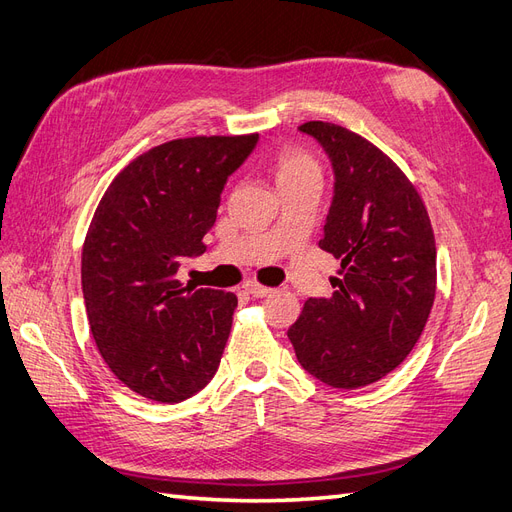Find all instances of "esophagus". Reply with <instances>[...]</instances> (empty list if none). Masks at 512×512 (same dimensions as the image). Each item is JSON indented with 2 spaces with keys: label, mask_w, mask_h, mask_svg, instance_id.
Returning <instances> with one entry per match:
<instances>
[{
  "label": "esophagus",
  "mask_w": 512,
  "mask_h": 512,
  "mask_svg": "<svg viewBox=\"0 0 512 512\" xmlns=\"http://www.w3.org/2000/svg\"><path fill=\"white\" fill-rule=\"evenodd\" d=\"M243 288H245L247 294H252V297H256V299L267 297V294L273 292L269 286H262V284H256V282H245Z\"/></svg>",
  "instance_id": "34e87169"
}]
</instances>
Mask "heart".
Returning a JSON list of instances; mask_svg holds the SVG:
<instances>
[{"label": "heart", "mask_w": 512, "mask_h": 512, "mask_svg": "<svg viewBox=\"0 0 512 512\" xmlns=\"http://www.w3.org/2000/svg\"><path fill=\"white\" fill-rule=\"evenodd\" d=\"M277 185L303 181L309 177H320V168L312 156L301 149H284L275 162Z\"/></svg>", "instance_id": "1"}]
</instances>
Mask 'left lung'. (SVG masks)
I'll return each mask as SVG.
<instances>
[{
	"label": "left lung",
	"mask_w": 512,
	"mask_h": 512,
	"mask_svg": "<svg viewBox=\"0 0 512 512\" xmlns=\"http://www.w3.org/2000/svg\"><path fill=\"white\" fill-rule=\"evenodd\" d=\"M299 130L324 149L333 200L320 247L342 262L331 297L307 299L288 339L301 367L361 389L404 363L436 297V243L421 196L384 153L342 126Z\"/></svg>",
	"instance_id": "8db88e82"
}]
</instances>
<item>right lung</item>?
<instances>
[{
  "instance_id": "obj_1",
  "label": "right lung",
  "mask_w": 512,
  "mask_h": 512,
  "mask_svg": "<svg viewBox=\"0 0 512 512\" xmlns=\"http://www.w3.org/2000/svg\"><path fill=\"white\" fill-rule=\"evenodd\" d=\"M258 134L153 147L108 185L83 247L91 335L113 374L160 404L196 395L220 367L237 297L181 286L183 258L207 250L228 177Z\"/></svg>"
}]
</instances>
